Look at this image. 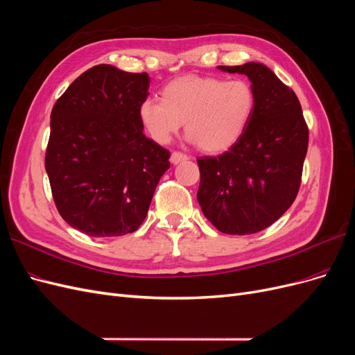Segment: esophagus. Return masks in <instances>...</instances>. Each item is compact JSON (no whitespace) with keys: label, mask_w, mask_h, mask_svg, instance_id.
<instances>
[{"label":"esophagus","mask_w":355,"mask_h":355,"mask_svg":"<svg viewBox=\"0 0 355 355\" xmlns=\"http://www.w3.org/2000/svg\"><path fill=\"white\" fill-rule=\"evenodd\" d=\"M189 157L187 155V154H184V153H180V151H173L171 153V157H170V161L173 164H179V163H182V161H185V159H188Z\"/></svg>","instance_id":"1"}]
</instances>
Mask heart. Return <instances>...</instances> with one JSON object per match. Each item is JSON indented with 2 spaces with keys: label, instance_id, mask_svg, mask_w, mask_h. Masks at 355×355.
Returning <instances> with one entry per match:
<instances>
[{
  "label": "heart",
  "instance_id": "b5f03b06",
  "mask_svg": "<svg viewBox=\"0 0 355 355\" xmlns=\"http://www.w3.org/2000/svg\"><path fill=\"white\" fill-rule=\"evenodd\" d=\"M256 110V94L244 78L180 77L163 89V99L148 96L139 121L157 144H168L185 123L188 141L206 153H222L245 133Z\"/></svg>",
  "mask_w": 355,
  "mask_h": 355
}]
</instances>
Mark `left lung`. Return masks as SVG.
<instances>
[{
	"label": "left lung",
	"mask_w": 355,
	"mask_h": 355,
	"mask_svg": "<svg viewBox=\"0 0 355 355\" xmlns=\"http://www.w3.org/2000/svg\"><path fill=\"white\" fill-rule=\"evenodd\" d=\"M252 81L256 110L240 141L219 157H201L197 200L213 227L249 235L280 219L302 179L308 125L295 92L262 63L219 67Z\"/></svg>",
	"instance_id": "8db88e82"
}]
</instances>
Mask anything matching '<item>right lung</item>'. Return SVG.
<instances>
[{"mask_svg":"<svg viewBox=\"0 0 355 355\" xmlns=\"http://www.w3.org/2000/svg\"><path fill=\"white\" fill-rule=\"evenodd\" d=\"M146 72L96 65L75 80L51 111L46 170L68 225L90 237L135 232L146 218L170 153L144 135L139 105Z\"/></svg>","mask_w":355,"mask_h":355,"instance_id":"obj_1","label":"right lung"}]
</instances>
